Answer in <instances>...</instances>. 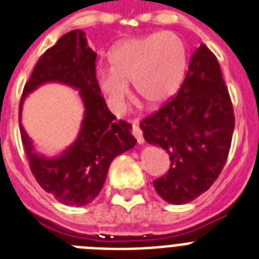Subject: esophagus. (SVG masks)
<instances>
[{"label":"esophagus","instance_id":"34e87169","mask_svg":"<svg viewBox=\"0 0 259 259\" xmlns=\"http://www.w3.org/2000/svg\"><path fill=\"white\" fill-rule=\"evenodd\" d=\"M132 133H133V136L136 137V140L138 144H144L145 140H144V136H142V130L140 129V126H138V123L134 122L133 125H132Z\"/></svg>","mask_w":259,"mask_h":259}]
</instances>
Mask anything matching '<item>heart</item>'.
I'll list each match as a JSON object with an SVG mask.
<instances>
[{"mask_svg": "<svg viewBox=\"0 0 259 259\" xmlns=\"http://www.w3.org/2000/svg\"><path fill=\"white\" fill-rule=\"evenodd\" d=\"M110 68L100 66L96 81L114 110H122L129 82L150 106H161L177 96L189 69L184 39L171 31H158L119 42L109 54Z\"/></svg>", "mask_w": 259, "mask_h": 259, "instance_id": "b5f03b06", "label": "heart"}]
</instances>
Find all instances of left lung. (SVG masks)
Returning a JSON list of instances; mask_svg holds the SVG:
<instances>
[{
  "mask_svg": "<svg viewBox=\"0 0 259 259\" xmlns=\"http://www.w3.org/2000/svg\"><path fill=\"white\" fill-rule=\"evenodd\" d=\"M234 121L217 57L201 44L177 96L140 123L145 141L169 154L170 169L153 182L166 202H190L215 182L228 159Z\"/></svg>",
  "mask_w": 259,
  "mask_h": 259,
  "instance_id": "left-lung-1",
  "label": "left lung"
}]
</instances>
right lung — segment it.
I'll return each instance as SVG.
<instances>
[{"instance_id":"right-lung-1","label":"right lung","mask_w":259,"mask_h":259,"mask_svg":"<svg viewBox=\"0 0 259 259\" xmlns=\"http://www.w3.org/2000/svg\"><path fill=\"white\" fill-rule=\"evenodd\" d=\"M97 53L79 29L64 34L39 57L20 101L21 140L34 178L46 193L69 206L88 205L100 194L109 166L117 155L136 145L132 125L115 121L96 81ZM45 81H61L78 89L85 106L81 130L70 148L56 159L35 153L20 125L24 97Z\"/></svg>"}]
</instances>
